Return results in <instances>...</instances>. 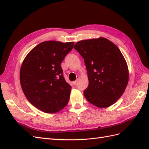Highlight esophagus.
Wrapping results in <instances>:
<instances>
[{"instance_id":"1","label":"esophagus","mask_w":149,"mask_h":149,"mask_svg":"<svg viewBox=\"0 0 149 149\" xmlns=\"http://www.w3.org/2000/svg\"><path fill=\"white\" fill-rule=\"evenodd\" d=\"M77 83V81H73L72 82V84L74 85H76Z\"/></svg>"}]
</instances>
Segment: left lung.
Listing matches in <instances>:
<instances>
[{
	"label": "left lung",
	"mask_w": 149,
	"mask_h": 149,
	"mask_svg": "<svg viewBox=\"0 0 149 149\" xmlns=\"http://www.w3.org/2000/svg\"><path fill=\"white\" fill-rule=\"evenodd\" d=\"M74 48L83 57L89 84L84 91L90 104L105 108L115 104L129 81L127 62L115 44L105 38L81 40Z\"/></svg>",
	"instance_id": "left-lung-1"
}]
</instances>
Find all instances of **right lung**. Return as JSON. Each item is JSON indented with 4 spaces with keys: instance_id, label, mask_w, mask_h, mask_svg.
I'll list each match as a JSON object with an SVG mask.
<instances>
[{
    "instance_id": "right-lung-1",
    "label": "right lung",
    "mask_w": 149,
    "mask_h": 149,
    "mask_svg": "<svg viewBox=\"0 0 149 149\" xmlns=\"http://www.w3.org/2000/svg\"><path fill=\"white\" fill-rule=\"evenodd\" d=\"M74 44V42H42L22 62V89L31 104L44 113H56L68 102L72 88L63 77L61 63Z\"/></svg>"
}]
</instances>
